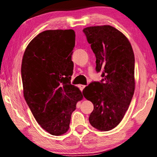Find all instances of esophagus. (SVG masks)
<instances>
[{"label":"esophagus","mask_w":157,"mask_h":157,"mask_svg":"<svg viewBox=\"0 0 157 157\" xmlns=\"http://www.w3.org/2000/svg\"><path fill=\"white\" fill-rule=\"evenodd\" d=\"M85 85H79V87H80V89H81V91H82V90H83L84 88H85Z\"/></svg>","instance_id":"esophagus-1"}]
</instances>
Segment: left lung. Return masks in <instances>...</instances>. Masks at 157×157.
<instances>
[{"label": "left lung", "mask_w": 157, "mask_h": 157, "mask_svg": "<svg viewBox=\"0 0 157 157\" xmlns=\"http://www.w3.org/2000/svg\"><path fill=\"white\" fill-rule=\"evenodd\" d=\"M83 32L96 58L95 70L103 78L83 90L94 107L89 123L100 131H109L121 123L134 95V54L127 37L112 26H91Z\"/></svg>", "instance_id": "8db88e82"}]
</instances>
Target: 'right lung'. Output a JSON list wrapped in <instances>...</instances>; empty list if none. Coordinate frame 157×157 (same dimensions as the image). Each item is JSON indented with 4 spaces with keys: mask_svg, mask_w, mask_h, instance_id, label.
<instances>
[{
    "mask_svg": "<svg viewBox=\"0 0 157 157\" xmlns=\"http://www.w3.org/2000/svg\"><path fill=\"white\" fill-rule=\"evenodd\" d=\"M75 44L73 30L44 31L28 45L22 59L25 100L37 123L55 136L68 131L71 114L83 98L71 84Z\"/></svg>",
    "mask_w": 157,
    "mask_h": 157,
    "instance_id": "1",
    "label": "right lung"
}]
</instances>
